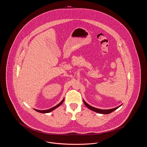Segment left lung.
Listing matches in <instances>:
<instances>
[{
  "instance_id": "1",
  "label": "left lung",
  "mask_w": 147,
  "mask_h": 147,
  "mask_svg": "<svg viewBox=\"0 0 147 147\" xmlns=\"http://www.w3.org/2000/svg\"><path fill=\"white\" fill-rule=\"evenodd\" d=\"M83 102H84V104L90 110H91L92 111H94V112H97L98 113H101V114H109V113H110L111 112L114 111L115 110H116V109H117L119 107L121 106H122V105H119L118 107H116L115 108H113V109H109V110H102V109H99L98 108H95L94 107H92L90 105H89L88 104H87L85 101L84 100H83Z\"/></svg>"
}]
</instances>
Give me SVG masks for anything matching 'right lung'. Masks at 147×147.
<instances>
[{
  "instance_id": "obj_1",
  "label": "right lung",
  "mask_w": 147,
  "mask_h": 147,
  "mask_svg": "<svg viewBox=\"0 0 147 147\" xmlns=\"http://www.w3.org/2000/svg\"><path fill=\"white\" fill-rule=\"evenodd\" d=\"M64 98H63V100H62V101L59 104H58V105H56V106H54V107H53L52 108L49 109V110H37V109H34V110H35L36 111H37V112H40V113H49V112H52V111H53L54 110H55L56 108L58 107L59 106H61V105H62V103L63 102V101H64Z\"/></svg>"
}]
</instances>
